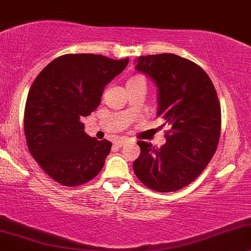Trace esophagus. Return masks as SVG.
Segmentation results:
<instances>
[{
  "instance_id": "34e87169",
  "label": "esophagus",
  "mask_w": 251,
  "mask_h": 251,
  "mask_svg": "<svg viewBox=\"0 0 251 251\" xmlns=\"http://www.w3.org/2000/svg\"><path fill=\"white\" fill-rule=\"evenodd\" d=\"M126 143H128V141H126V140H123V138H121V140H116V141H114V145H116L117 148L123 147V145H126Z\"/></svg>"
}]
</instances>
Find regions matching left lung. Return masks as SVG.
<instances>
[{
	"mask_svg": "<svg viewBox=\"0 0 251 251\" xmlns=\"http://www.w3.org/2000/svg\"><path fill=\"white\" fill-rule=\"evenodd\" d=\"M135 64L136 70L156 85L157 115L165 120L170 130L160 149L137 142L141 153L132 165L134 172L151 190H180L200 176L218 148L221 131L218 94L205 71L177 54L138 57Z\"/></svg>",
	"mask_w": 251,
	"mask_h": 251,
	"instance_id": "obj_1",
	"label": "left lung"
}]
</instances>
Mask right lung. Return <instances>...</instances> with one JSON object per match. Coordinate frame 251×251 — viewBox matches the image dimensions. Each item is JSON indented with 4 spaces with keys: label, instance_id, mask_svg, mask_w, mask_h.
Here are the masks:
<instances>
[{
    "label": "right lung",
    "instance_id": "add662e5",
    "mask_svg": "<svg viewBox=\"0 0 251 251\" xmlns=\"http://www.w3.org/2000/svg\"><path fill=\"white\" fill-rule=\"evenodd\" d=\"M128 63L129 58L65 54L37 75L27 94L24 132L30 153L53 180L78 186L103 168L111 143L89 137L80 119L97 109L104 87Z\"/></svg>",
    "mask_w": 251,
    "mask_h": 251
}]
</instances>
